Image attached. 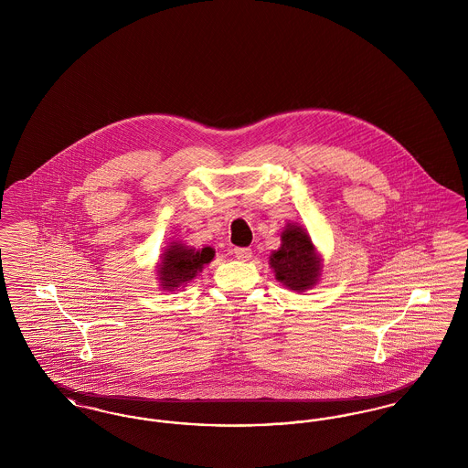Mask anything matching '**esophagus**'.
<instances>
[{"mask_svg": "<svg viewBox=\"0 0 468 468\" xmlns=\"http://www.w3.org/2000/svg\"><path fill=\"white\" fill-rule=\"evenodd\" d=\"M233 254H235V258L240 260V261H249L250 256H252V250L247 249V247H237V249L233 250Z\"/></svg>", "mask_w": 468, "mask_h": 468, "instance_id": "obj_1", "label": "esophagus"}]
</instances>
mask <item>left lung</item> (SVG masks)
I'll return each mask as SVG.
<instances>
[{"label": "left lung", "mask_w": 468, "mask_h": 468, "mask_svg": "<svg viewBox=\"0 0 468 468\" xmlns=\"http://www.w3.org/2000/svg\"><path fill=\"white\" fill-rule=\"evenodd\" d=\"M270 268L286 290H312L323 273V258L312 242L307 228L288 223L281 233V247L270 254Z\"/></svg>", "instance_id": "1"}]
</instances>
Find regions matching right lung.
<instances>
[{
	"mask_svg": "<svg viewBox=\"0 0 468 468\" xmlns=\"http://www.w3.org/2000/svg\"><path fill=\"white\" fill-rule=\"evenodd\" d=\"M216 256L212 247L195 249L174 240L163 249L156 265V279L163 291L182 290L198 277L205 265H208Z\"/></svg>",
	"mask_w": 468,
	"mask_h": 468,
	"instance_id": "add662e5",
	"label": "right lung"
}]
</instances>
